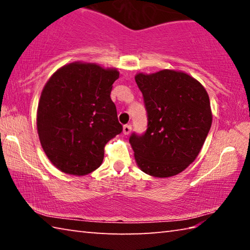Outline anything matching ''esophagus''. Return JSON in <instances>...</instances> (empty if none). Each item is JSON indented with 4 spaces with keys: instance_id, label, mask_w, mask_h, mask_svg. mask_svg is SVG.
<instances>
[{
    "instance_id": "34e87169",
    "label": "esophagus",
    "mask_w": 250,
    "mask_h": 250,
    "mask_svg": "<svg viewBox=\"0 0 250 250\" xmlns=\"http://www.w3.org/2000/svg\"><path fill=\"white\" fill-rule=\"evenodd\" d=\"M131 130H132V126H131V125H124V133L125 134H129L131 132Z\"/></svg>"
}]
</instances>
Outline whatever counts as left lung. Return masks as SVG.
Returning a JSON list of instances; mask_svg holds the SVG:
<instances>
[{
  "mask_svg": "<svg viewBox=\"0 0 250 250\" xmlns=\"http://www.w3.org/2000/svg\"><path fill=\"white\" fill-rule=\"evenodd\" d=\"M145 101L147 125L129 142L138 167L146 174L168 177L184 171L200 153L211 125L205 88L175 70L135 76Z\"/></svg>",
  "mask_w": 250,
  "mask_h": 250,
  "instance_id": "left-lung-1",
  "label": "left lung"
}]
</instances>
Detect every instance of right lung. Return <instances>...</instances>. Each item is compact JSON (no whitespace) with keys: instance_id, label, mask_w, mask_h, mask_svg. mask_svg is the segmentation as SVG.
<instances>
[{"instance_id":"obj_1","label":"right lung","mask_w":250,"mask_h":250,"mask_svg":"<svg viewBox=\"0 0 250 250\" xmlns=\"http://www.w3.org/2000/svg\"><path fill=\"white\" fill-rule=\"evenodd\" d=\"M116 69L73 62L46 83L37 109V131L46 155L62 172L86 175L103 163L104 146L122 132L110 98Z\"/></svg>"}]
</instances>
